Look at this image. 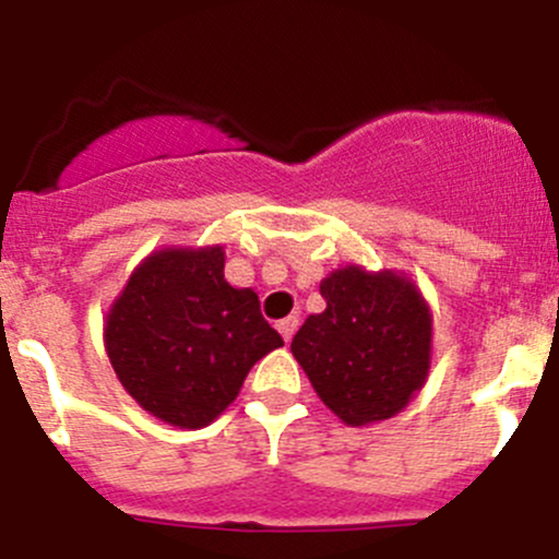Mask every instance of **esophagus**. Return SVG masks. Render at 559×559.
I'll use <instances>...</instances> for the list:
<instances>
[{"label": "esophagus", "mask_w": 559, "mask_h": 559, "mask_svg": "<svg viewBox=\"0 0 559 559\" xmlns=\"http://www.w3.org/2000/svg\"><path fill=\"white\" fill-rule=\"evenodd\" d=\"M277 329H280L282 340L290 342V340H293V334H296V329H298V318H296V314H287L285 320H280Z\"/></svg>", "instance_id": "1"}]
</instances>
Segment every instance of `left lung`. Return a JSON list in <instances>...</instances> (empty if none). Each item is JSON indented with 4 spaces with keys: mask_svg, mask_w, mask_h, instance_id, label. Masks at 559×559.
Segmentation results:
<instances>
[{
    "mask_svg": "<svg viewBox=\"0 0 559 559\" xmlns=\"http://www.w3.org/2000/svg\"><path fill=\"white\" fill-rule=\"evenodd\" d=\"M325 309L290 342L314 394L347 427H369L405 411L432 369V309L396 269L358 263L320 282Z\"/></svg>",
    "mask_w": 559,
    "mask_h": 559,
    "instance_id": "obj_1",
    "label": "left lung"
}]
</instances>
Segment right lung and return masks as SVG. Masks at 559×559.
<instances>
[{
  "mask_svg": "<svg viewBox=\"0 0 559 559\" xmlns=\"http://www.w3.org/2000/svg\"><path fill=\"white\" fill-rule=\"evenodd\" d=\"M108 361L159 421L209 427L239 396L252 364L282 347L252 287L225 280V247L152 250L103 318Z\"/></svg>",
  "mask_w": 559,
  "mask_h": 559,
  "instance_id": "right-lung-1",
  "label": "right lung"
}]
</instances>
